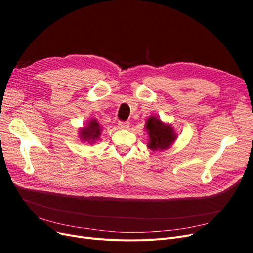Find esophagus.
Segmentation results:
<instances>
[{
	"instance_id": "34e87169",
	"label": "esophagus",
	"mask_w": 253,
	"mask_h": 253,
	"mask_svg": "<svg viewBox=\"0 0 253 253\" xmlns=\"http://www.w3.org/2000/svg\"><path fill=\"white\" fill-rule=\"evenodd\" d=\"M118 127L121 129H126L129 127V122L128 121H119Z\"/></svg>"
}]
</instances>
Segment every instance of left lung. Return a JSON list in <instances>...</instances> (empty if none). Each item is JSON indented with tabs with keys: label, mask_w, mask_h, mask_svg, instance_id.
Masks as SVG:
<instances>
[{
	"label": "left lung",
	"mask_w": 253,
	"mask_h": 253,
	"mask_svg": "<svg viewBox=\"0 0 253 253\" xmlns=\"http://www.w3.org/2000/svg\"><path fill=\"white\" fill-rule=\"evenodd\" d=\"M147 129L150 136L148 145L153 151L168 149L176 138L173 127L170 125H165L156 117H150L147 120Z\"/></svg>",
	"instance_id": "1"
}]
</instances>
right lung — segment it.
<instances>
[{"label":"right lung","instance_id":"right-lung-1","mask_svg":"<svg viewBox=\"0 0 253 253\" xmlns=\"http://www.w3.org/2000/svg\"><path fill=\"white\" fill-rule=\"evenodd\" d=\"M100 126H99L97 120H91L85 127L81 129L80 137L83 140L94 141L100 135Z\"/></svg>","mask_w":253,"mask_h":253}]
</instances>
